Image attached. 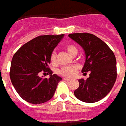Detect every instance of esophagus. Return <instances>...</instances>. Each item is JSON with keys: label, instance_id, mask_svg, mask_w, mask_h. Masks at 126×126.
<instances>
[{"label": "esophagus", "instance_id": "esophagus-1", "mask_svg": "<svg viewBox=\"0 0 126 126\" xmlns=\"http://www.w3.org/2000/svg\"><path fill=\"white\" fill-rule=\"evenodd\" d=\"M64 80H66V81H71V80H72L70 79H64Z\"/></svg>", "mask_w": 126, "mask_h": 126}]
</instances>
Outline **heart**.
Here are the masks:
<instances>
[{
	"mask_svg": "<svg viewBox=\"0 0 126 126\" xmlns=\"http://www.w3.org/2000/svg\"><path fill=\"white\" fill-rule=\"evenodd\" d=\"M65 49L66 51L73 56H75L78 53V48L76 46L72 43H69L65 46ZM50 60L52 64H57V54L56 52L53 51L51 53L50 57ZM79 70V66L76 65L68 66H63L59 70V74L64 77L71 78L76 75L77 71Z\"/></svg>",
	"mask_w": 126,
	"mask_h": 126,
	"instance_id": "1",
	"label": "heart"
}]
</instances>
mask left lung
<instances>
[{
    "label": "left lung",
    "mask_w": 126,
    "mask_h": 126,
    "mask_svg": "<svg viewBox=\"0 0 126 126\" xmlns=\"http://www.w3.org/2000/svg\"><path fill=\"white\" fill-rule=\"evenodd\" d=\"M85 50V62L82 72H90L86 80H79L74 94L84 102L93 103L103 99L116 80V61L113 51L103 41L89 33L69 34Z\"/></svg>",
    "instance_id": "left-lung-1"
}]
</instances>
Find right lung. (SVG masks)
Listing matches in <instances>:
<instances>
[{
    "mask_svg": "<svg viewBox=\"0 0 126 126\" xmlns=\"http://www.w3.org/2000/svg\"><path fill=\"white\" fill-rule=\"evenodd\" d=\"M64 35H44L27 42L13 55L10 77L17 93L29 103H44L53 97L62 78L49 68L50 57ZM42 72L50 74L49 79H42Z\"/></svg>",
    "mask_w": 126,
    "mask_h": 126,
    "instance_id": "right-lung-1",
    "label": "right lung"
}]
</instances>
